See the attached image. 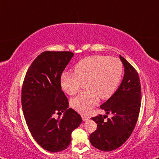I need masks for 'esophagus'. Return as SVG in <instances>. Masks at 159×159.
<instances>
[{
  "label": "esophagus",
  "mask_w": 159,
  "mask_h": 159,
  "mask_svg": "<svg viewBox=\"0 0 159 159\" xmlns=\"http://www.w3.org/2000/svg\"><path fill=\"white\" fill-rule=\"evenodd\" d=\"M82 119H83V120H84V121H86V120H88L89 119V117H88L85 115H82Z\"/></svg>",
  "instance_id": "obj_1"
}]
</instances>
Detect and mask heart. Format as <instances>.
<instances>
[{
    "label": "heart",
    "instance_id": "obj_1",
    "mask_svg": "<svg viewBox=\"0 0 159 159\" xmlns=\"http://www.w3.org/2000/svg\"><path fill=\"white\" fill-rule=\"evenodd\" d=\"M123 64L119 59L107 56H91L80 61L74 73L63 72L60 83L62 89L70 96L75 95L86 82L87 91L81 92L70 101L75 110L87 114L98 102L110 98L119 86L123 75Z\"/></svg>",
    "mask_w": 159,
    "mask_h": 159
}]
</instances>
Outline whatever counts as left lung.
<instances>
[{"label":"left lung","mask_w":159,"mask_h":159,"mask_svg":"<svg viewBox=\"0 0 159 159\" xmlns=\"http://www.w3.org/2000/svg\"><path fill=\"white\" fill-rule=\"evenodd\" d=\"M124 75L114 94L100 106L113 117L106 120V115L92 118L97 124L96 131L90 135L92 146L103 151H111L123 145L134 131L141 108V90L138 73L123 58Z\"/></svg>","instance_id":"1"}]
</instances>
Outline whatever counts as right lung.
Here are the masks:
<instances>
[{
	"mask_svg": "<svg viewBox=\"0 0 159 159\" xmlns=\"http://www.w3.org/2000/svg\"><path fill=\"white\" fill-rule=\"evenodd\" d=\"M74 54L68 51L43 52L25 74L21 93L23 114L35 141L48 151H62L71 142V133L81 116L68 108L60 79ZM64 112L63 116L54 118Z\"/></svg>",
	"mask_w": 159,
	"mask_h": 159,
	"instance_id": "obj_1",
	"label": "right lung"
}]
</instances>
